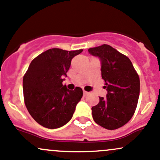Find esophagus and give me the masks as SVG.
Listing matches in <instances>:
<instances>
[{
  "instance_id": "obj_1",
  "label": "esophagus",
  "mask_w": 160,
  "mask_h": 160,
  "mask_svg": "<svg viewBox=\"0 0 160 160\" xmlns=\"http://www.w3.org/2000/svg\"><path fill=\"white\" fill-rule=\"evenodd\" d=\"M83 95H84V96H86L87 95H88V92L84 90V91H83Z\"/></svg>"
}]
</instances>
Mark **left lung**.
<instances>
[{
  "label": "left lung",
  "mask_w": 160,
  "mask_h": 160,
  "mask_svg": "<svg viewBox=\"0 0 160 160\" xmlns=\"http://www.w3.org/2000/svg\"><path fill=\"white\" fill-rule=\"evenodd\" d=\"M88 52L102 62V78L105 81L106 98L92 108L95 122L106 129H118L131 119L137 107L140 81L127 56L108 44L92 48Z\"/></svg>",
  "instance_id": "obj_1"
}]
</instances>
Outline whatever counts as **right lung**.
I'll return each mask as SVG.
<instances>
[{
  "instance_id": "right-lung-1",
  "label": "right lung",
  "mask_w": 160,
  "mask_h": 160,
  "mask_svg": "<svg viewBox=\"0 0 160 160\" xmlns=\"http://www.w3.org/2000/svg\"><path fill=\"white\" fill-rule=\"evenodd\" d=\"M82 49L52 48L31 61L23 78L24 104L32 118L48 129L62 127L70 121L83 92L79 87L68 90L63 76L72 59Z\"/></svg>"
}]
</instances>
